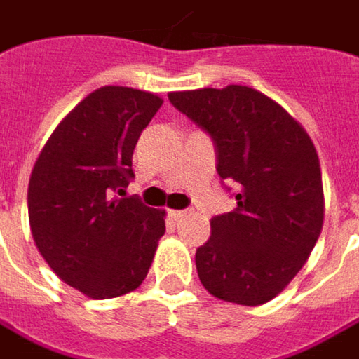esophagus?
<instances>
[{
  "instance_id": "1",
  "label": "esophagus",
  "mask_w": 359,
  "mask_h": 359,
  "mask_svg": "<svg viewBox=\"0 0 359 359\" xmlns=\"http://www.w3.org/2000/svg\"><path fill=\"white\" fill-rule=\"evenodd\" d=\"M188 215V210H169V217L173 218V220H180V218H184Z\"/></svg>"
}]
</instances>
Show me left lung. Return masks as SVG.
<instances>
[{
	"label": "left lung",
	"mask_w": 359,
	"mask_h": 359,
	"mask_svg": "<svg viewBox=\"0 0 359 359\" xmlns=\"http://www.w3.org/2000/svg\"><path fill=\"white\" fill-rule=\"evenodd\" d=\"M169 102L215 142L220 180L237 208L210 220L196 249L202 286L220 300L257 306L306 264L325 218L317 149L278 102L247 86L171 91Z\"/></svg>",
	"instance_id": "left-lung-1"
}]
</instances>
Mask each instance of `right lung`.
I'll list each match as a JSON object with an SVG mask.
<instances>
[{
    "instance_id": "obj_1",
    "label": "right lung",
    "mask_w": 359,
    "mask_h": 359,
    "mask_svg": "<svg viewBox=\"0 0 359 359\" xmlns=\"http://www.w3.org/2000/svg\"><path fill=\"white\" fill-rule=\"evenodd\" d=\"M163 100L106 86L65 116L28 184V218L44 262L90 298L139 288L165 233V210L120 198L135 177L133 151Z\"/></svg>"
}]
</instances>
